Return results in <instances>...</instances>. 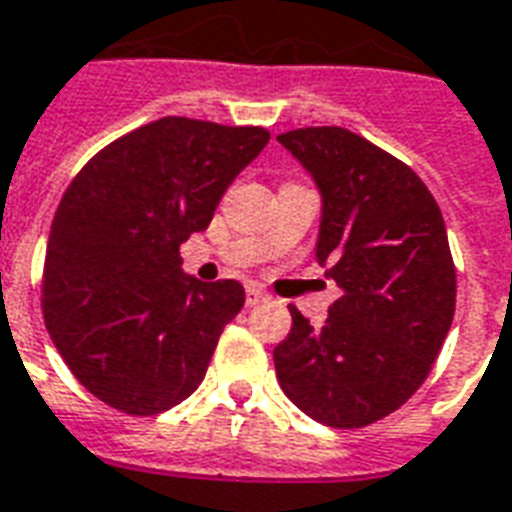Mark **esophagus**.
<instances>
[{"label":"esophagus","mask_w":512,"mask_h":512,"mask_svg":"<svg viewBox=\"0 0 512 512\" xmlns=\"http://www.w3.org/2000/svg\"><path fill=\"white\" fill-rule=\"evenodd\" d=\"M260 300H265V292L260 287H247V306H257Z\"/></svg>","instance_id":"obj_1"}]
</instances>
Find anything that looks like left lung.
<instances>
[{
    "instance_id": "left-lung-1",
    "label": "left lung",
    "mask_w": 512,
    "mask_h": 512,
    "mask_svg": "<svg viewBox=\"0 0 512 512\" xmlns=\"http://www.w3.org/2000/svg\"><path fill=\"white\" fill-rule=\"evenodd\" d=\"M279 144L322 198L317 263L341 287L319 327L290 306L273 365L319 424L368 427L424 384L451 330L456 271L446 222L405 163L346 128H298Z\"/></svg>"
}]
</instances>
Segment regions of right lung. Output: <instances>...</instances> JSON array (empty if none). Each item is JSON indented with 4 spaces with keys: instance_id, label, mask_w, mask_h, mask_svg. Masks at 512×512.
<instances>
[{
    "instance_id": "obj_1",
    "label": "right lung",
    "mask_w": 512,
    "mask_h": 512,
    "mask_svg": "<svg viewBox=\"0 0 512 512\" xmlns=\"http://www.w3.org/2000/svg\"><path fill=\"white\" fill-rule=\"evenodd\" d=\"M268 139L265 128L161 117L107 144L66 187L50 225L42 314L91 395L152 416L204 381L244 287L185 273L179 247L209 228Z\"/></svg>"
}]
</instances>
